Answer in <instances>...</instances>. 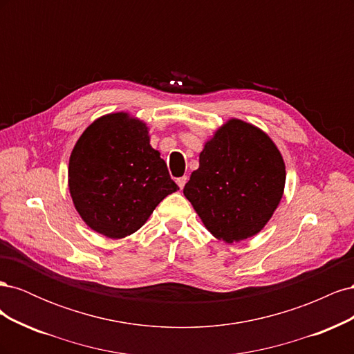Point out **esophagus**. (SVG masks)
Wrapping results in <instances>:
<instances>
[{
  "instance_id": "obj_1",
  "label": "esophagus",
  "mask_w": 354,
  "mask_h": 354,
  "mask_svg": "<svg viewBox=\"0 0 354 354\" xmlns=\"http://www.w3.org/2000/svg\"><path fill=\"white\" fill-rule=\"evenodd\" d=\"M186 181H187V177H186V176L177 178V185H178V187H180V189H183V187H185V185H186Z\"/></svg>"
}]
</instances>
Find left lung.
I'll list each match as a JSON object with an SVG mask.
<instances>
[{
	"label": "left lung",
	"instance_id": "left-lung-1",
	"mask_svg": "<svg viewBox=\"0 0 354 354\" xmlns=\"http://www.w3.org/2000/svg\"><path fill=\"white\" fill-rule=\"evenodd\" d=\"M285 176L270 137L230 120L205 143L183 194L214 236L232 243L266 226L282 199Z\"/></svg>",
	"mask_w": 354,
	"mask_h": 354
}]
</instances>
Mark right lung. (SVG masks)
Segmentation results:
<instances>
[{
	"mask_svg": "<svg viewBox=\"0 0 354 354\" xmlns=\"http://www.w3.org/2000/svg\"><path fill=\"white\" fill-rule=\"evenodd\" d=\"M68 177L81 218L112 239L137 232L158 203L178 190L149 143L146 124L124 112L102 116L82 133Z\"/></svg>",
	"mask_w": 354,
	"mask_h": 354,
	"instance_id": "add662e5",
	"label": "right lung"
}]
</instances>
